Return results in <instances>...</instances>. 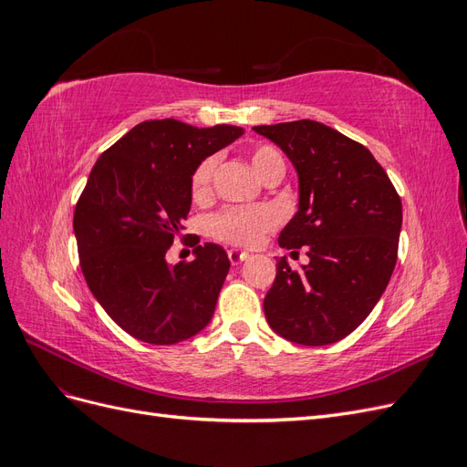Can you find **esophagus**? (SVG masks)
Here are the masks:
<instances>
[{
	"label": "esophagus",
	"mask_w": 467,
	"mask_h": 467,
	"mask_svg": "<svg viewBox=\"0 0 467 467\" xmlns=\"http://www.w3.org/2000/svg\"><path fill=\"white\" fill-rule=\"evenodd\" d=\"M247 257H249V255H247L245 251H239V249H230V251H228V259H230V263H232V265L244 263Z\"/></svg>",
	"instance_id": "34e87169"
}]
</instances>
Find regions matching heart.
Returning <instances> with one entry per match:
<instances>
[{"label": "heart", "mask_w": 467, "mask_h": 467, "mask_svg": "<svg viewBox=\"0 0 467 467\" xmlns=\"http://www.w3.org/2000/svg\"><path fill=\"white\" fill-rule=\"evenodd\" d=\"M251 165L259 177H265L271 169H285V160L276 148L259 144L251 150ZM216 158L210 155L194 167L191 175V196L194 202H206L212 194V175H214ZM278 214L268 204L228 206L210 218V235L222 244L237 247H253L276 228Z\"/></svg>", "instance_id": "heart-1"}]
</instances>
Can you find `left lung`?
Listing matches in <instances>:
<instances>
[{"label": "left lung", "instance_id": "obj_1", "mask_svg": "<svg viewBox=\"0 0 467 467\" xmlns=\"http://www.w3.org/2000/svg\"><path fill=\"white\" fill-rule=\"evenodd\" d=\"M253 130L282 148L300 177V208L280 247L306 249L309 265L282 257L265 296L271 327L292 343L321 347L355 331L384 294L398 261L401 199L374 155L316 120Z\"/></svg>", "mask_w": 467, "mask_h": 467}]
</instances>
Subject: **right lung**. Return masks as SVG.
Masks as SVG:
<instances>
[{"label":"right lung","instance_id":"add662e5","mask_svg":"<svg viewBox=\"0 0 467 467\" xmlns=\"http://www.w3.org/2000/svg\"><path fill=\"white\" fill-rule=\"evenodd\" d=\"M242 134L230 124L146 120L93 165L74 210L79 266L97 302L138 341L175 345L212 319L230 271L225 251L194 235L192 261L169 266L165 253L185 230L194 167Z\"/></svg>","mask_w":467,"mask_h":467}]
</instances>
